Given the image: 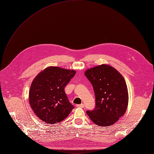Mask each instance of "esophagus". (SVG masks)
I'll use <instances>...</instances> for the list:
<instances>
[{
	"label": "esophagus",
	"mask_w": 154,
	"mask_h": 154,
	"mask_svg": "<svg viewBox=\"0 0 154 154\" xmlns=\"http://www.w3.org/2000/svg\"><path fill=\"white\" fill-rule=\"evenodd\" d=\"M77 107L83 108L85 107V105H84V104H83V103H82V104H80V105H77Z\"/></svg>",
	"instance_id": "esophagus-1"
}]
</instances>
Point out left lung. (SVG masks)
Here are the masks:
<instances>
[{"mask_svg":"<svg viewBox=\"0 0 154 154\" xmlns=\"http://www.w3.org/2000/svg\"><path fill=\"white\" fill-rule=\"evenodd\" d=\"M85 76L91 83L95 97V107L86 113L100 126H109L126 112L128 91L122 75L111 66L103 64L87 69Z\"/></svg>","mask_w":154,"mask_h":154,"instance_id":"left-lung-1","label":"left lung"}]
</instances>
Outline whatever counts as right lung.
<instances>
[{
	"label": "right lung",
	"instance_id": "right-lung-1",
	"mask_svg": "<svg viewBox=\"0 0 154 154\" xmlns=\"http://www.w3.org/2000/svg\"><path fill=\"white\" fill-rule=\"evenodd\" d=\"M75 73L74 70L49 66L33 80L29 92V104L41 120L49 124L59 123L74 108L65 88Z\"/></svg>",
	"mask_w": 154,
	"mask_h": 154
}]
</instances>
